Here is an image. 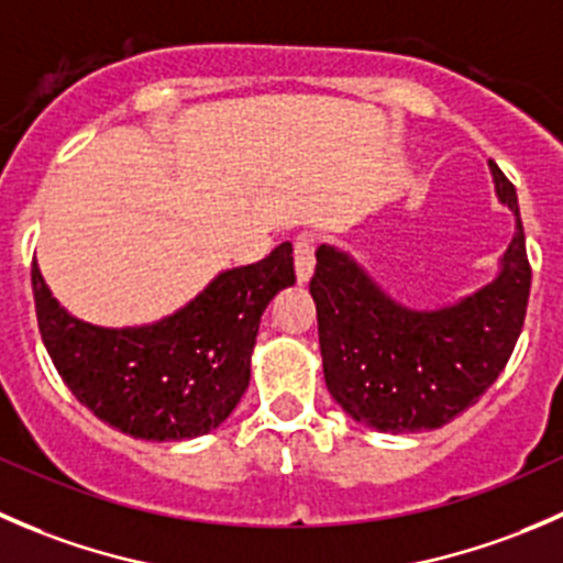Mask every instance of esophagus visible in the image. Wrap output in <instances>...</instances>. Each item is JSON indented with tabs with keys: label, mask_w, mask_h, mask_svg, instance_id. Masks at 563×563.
Returning a JSON list of instances; mask_svg holds the SVG:
<instances>
[{
	"label": "esophagus",
	"mask_w": 563,
	"mask_h": 563,
	"mask_svg": "<svg viewBox=\"0 0 563 563\" xmlns=\"http://www.w3.org/2000/svg\"><path fill=\"white\" fill-rule=\"evenodd\" d=\"M314 274V238L300 235L295 241V276L298 282H309Z\"/></svg>",
	"instance_id": "34e87169"
}]
</instances>
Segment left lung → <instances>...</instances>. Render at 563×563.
Here are the masks:
<instances>
[{
    "label": "left lung",
    "mask_w": 563,
    "mask_h": 563,
    "mask_svg": "<svg viewBox=\"0 0 563 563\" xmlns=\"http://www.w3.org/2000/svg\"><path fill=\"white\" fill-rule=\"evenodd\" d=\"M495 194L515 213L498 274L438 309H410L372 279L353 254L322 243L309 292L325 386L344 413L377 432L449 424L498 380L515 350L531 292L517 191L489 161Z\"/></svg>",
    "instance_id": "obj_1"
}]
</instances>
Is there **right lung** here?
I'll use <instances>...</instances> for the list:
<instances>
[{
    "label": "right lung",
    "instance_id": "1",
    "mask_svg": "<svg viewBox=\"0 0 563 563\" xmlns=\"http://www.w3.org/2000/svg\"><path fill=\"white\" fill-rule=\"evenodd\" d=\"M292 284V246L282 243L263 263L221 271L164 320L103 328L59 306L32 263L37 325L59 377L100 421L142 441H186L230 419L252 377L260 317Z\"/></svg>",
    "mask_w": 563,
    "mask_h": 563
}]
</instances>
